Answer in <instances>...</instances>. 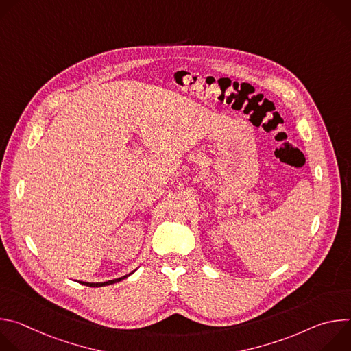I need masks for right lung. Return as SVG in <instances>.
Segmentation results:
<instances>
[{
    "label": "right lung",
    "instance_id": "obj_1",
    "mask_svg": "<svg viewBox=\"0 0 351 351\" xmlns=\"http://www.w3.org/2000/svg\"><path fill=\"white\" fill-rule=\"evenodd\" d=\"M134 271H136V269H134ZM134 271H133V272H134ZM133 272H130V274H128V275H123V276H121V278L112 279V280H106V282H82V280H79V283H82V285H86V286H90V287H101V286H108V285H112V283L121 282L122 279L128 278V276H129V275H132Z\"/></svg>",
    "mask_w": 351,
    "mask_h": 351
}]
</instances>
